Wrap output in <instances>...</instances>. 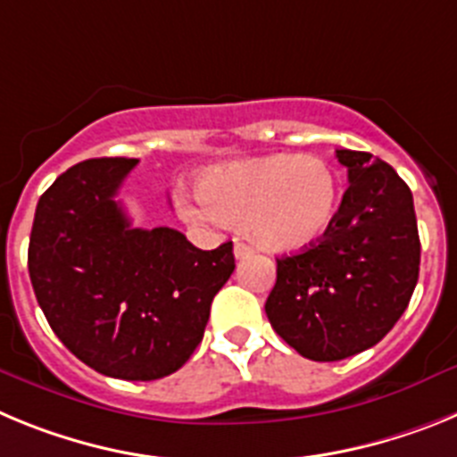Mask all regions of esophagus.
Listing matches in <instances>:
<instances>
[{"label":"esophagus","instance_id":"34e87169","mask_svg":"<svg viewBox=\"0 0 457 457\" xmlns=\"http://www.w3.org/2000/svg\"><path fill=\"white\" fill-rule=\"evenodd\" d=\"M233 253H236V258H247V256H252V247H249V245H245V242L242 240H236V247H233Z\"/></svg>","mask_w":457,"mask_h":457}]
</instances>
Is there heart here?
<instances>
[{"instance_id":"heart-1","label":"heart","mask_w":457,"mask_h":457,"mask_svg":"<svg viewBox=\"0 0 457 457\" xmlns=\"http://www.w3.org/2000/svg\"><path fill=\"white\" fill-rule=\"evenodd\" d=\"M199 201L176 194L180 215L194 224H242L265 249H304L320 242L338 217L341 185L325 160L270 153L212 164L196 179Z\"/></svg>"}]
</instances>
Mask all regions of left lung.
<instances>
[{"label":"left lung","mask_w":457,"mask_h":457,"mask_svg":"<svg viewBox=\"0 0 457 457\" xmlns=\"http://www.w3.org/2000/svg\"><path fill=\"white\" fill-rule=\"evenodd\" d=\"M348 189L325 237L277 258L265 302L274 332L302 357L338 361L373 348L410 304L419 278L414 199L405 180L370 153L337 151Z\"/></svg>","instance_id":"obj_1"}]
</instances>
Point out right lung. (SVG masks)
<instances>
[{"instance_id":"1","label":"right lung","mask_w":457,"mask_h":457,"mask_svg":"<svg viewBox=\"0 0 457 457\" xmlns=\"http://www.w3.org/2000/svg\"><path fill=\"white\" fill-rule=\"evenodd\" d=\"M135 157L84 160L36 205L29 277L52 332L109 378L171 375L204 338L236 270L233 242L196 249L176 228H135L114 199Z\"/></svg>"}]
</instances>
